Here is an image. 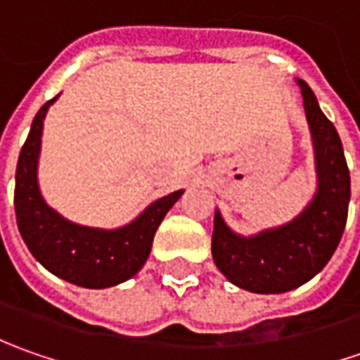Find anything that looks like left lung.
<instances>
[{
	"mask_svg": "<svg viewBox=\"0 0 360 360\" xmlns=\"http://www.w3.org/2000/svg\"><path fill=\"white\" fill-rule=\"evenodd\" d=\"M314 150L316 188L309 204L292 220L256 234L230 229L214 212L212 258L226 281L256 295L295 290L325 269L339 246L351 200V176L339 131L326 118L316 96L298 79Z\"/></svg>",
	"mask_w": 360,
	"mask_h": 360,
	"instance_id": "left-lung-1",
	"label": "left lung"
}]
</instances>
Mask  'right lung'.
I'll return each mask as SVG.
<instances>
[{"mask_svg": "<svg viewBox=\"0 0 360 360\" xmlns=\"http://www.w3.org/2000/svg\"><path fill=\"white\" fill-rule=\"evenodd\" d=\"M58 98L46 102L35 114L18 158L13 200L18 229L35 260L51 274L84 288H110L140 272L160 222L184 190L150 202L134 220L118 229L86 226L60 214L46 202L37 178L44 120Z\"/></svg>", "mask_w": 360, "mask_h": 360, "instance_id": "right-lung-1", "label": "right lung"}]
</instances>
